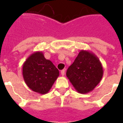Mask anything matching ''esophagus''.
<instances>
[{"instance_id": "34e87169", "label": "esophagus", "mask_w": 123, "mask_h": 123, "mask_svg": "<svg viewBox=\"0 0 123 123\" xmlns=\"http://www.w3.org/2000/svg\"><path fill=\"white\" fill-rule=\"evenodd\" d=\"M61 73L62 76H64V74H65V70H62L61 71Z\"/></svg>"}]
</instances>
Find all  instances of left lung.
Returning <instances> with one entry per match:
<instances>
[{"mask_svg":"<svg viewBox=\"0 0 123 123\" xmlns=\"http://www.w3.org/2000/svg\"><path fill=\"white\" fill-rule=\"evenodd\" d=\"M103 69L101 62L95 54L81 50L67 72V76L80 93L90 92L100 82Z\"/></svg>","mask_w":123,"mask_h":123,"instance_id":"1","label":"left lung"}]
</instances>
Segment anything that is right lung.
<instances>
[{
    "label": "right lung",
    "mask_w": 123,
    "mask_h": 123,
    "mask_svg": "<svg viewBox=\"0 0 123 123\" xmlns=\"http://www.w3.org/2000/svg\"><path fill=\"white\" fill-rule=\"evenodd\" d=\"M22 75L29 88L40 94H45L59 77V71L51 61L45 58L41 51H36L24 62Z\"/></svg>",
    "instance_id": "add662e5"
}]
</instances>
